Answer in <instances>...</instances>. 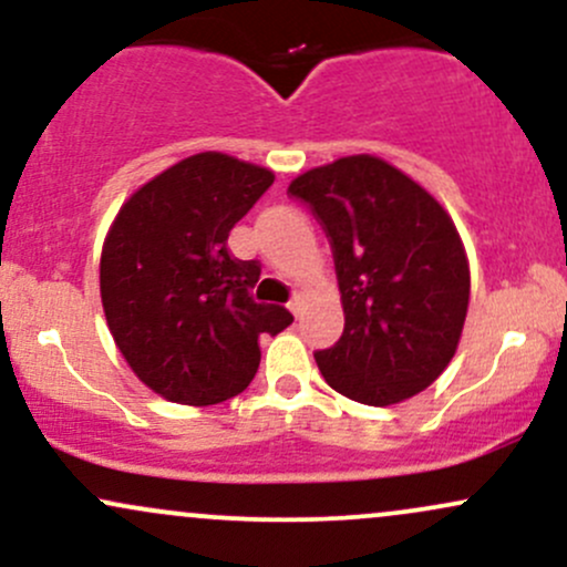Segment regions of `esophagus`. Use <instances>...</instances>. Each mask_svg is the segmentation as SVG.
I'll use <instances>...</instances> for the list:
<instances>
[{
  "mask_svg": "<svg viewBox=\"0 0 567 567\" xmlns=\"http://www.w3.org/2000/svg\"><path fill=\"white\" fill-rule=\"evenodd\" d=\"M302 308H305V297H302V295H297L295 300L289 302V310H291V313H295V316H300V313H302Z\"/></svg>",
  "mask_w": 567,
  "mask_h": 567,
  "instance_id": "esophagus-1",
  "label": "esophagus"
}]
</instances>
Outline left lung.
Segmentation results:
<instances>
[{"instance_id": "obj_1", "label": "left lung", "mask_w": 567, "mask_h": 567, "mask_svg": "<svg viewBox=\"0 0 567 567\" xmlns=\"http://www.w3.org/2000/svg\"><path fill=\"white\" fill-rule=\"evenodd\" d=\"M323 225L346 329L316 353L353 402L388 406L447 369L461 342L472 272L455 221L429 189L374 155L305 171L289 184Z\"/></svg>"}]
</instances>
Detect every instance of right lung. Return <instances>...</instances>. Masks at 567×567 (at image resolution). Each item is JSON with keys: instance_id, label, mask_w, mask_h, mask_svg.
<instances>
[{"instance_id": "1", "label": "right lung", "mask_w": 567, "mask_h": 567, "mask_svg": "<svg viewBox=\"0 0 567 567\" xmlns=\"http://www.w3.org/2000/svg\"><path fill=\"white\" fill-rule=\"evenodd\" d=\"M276 174L221 152L174 163L123 203L101 249V305L138 380L176 404L238 396L259 367V334L295 321L254 302L259 265L233 257L235 221Z\"/></svg>"}]
</instances>
